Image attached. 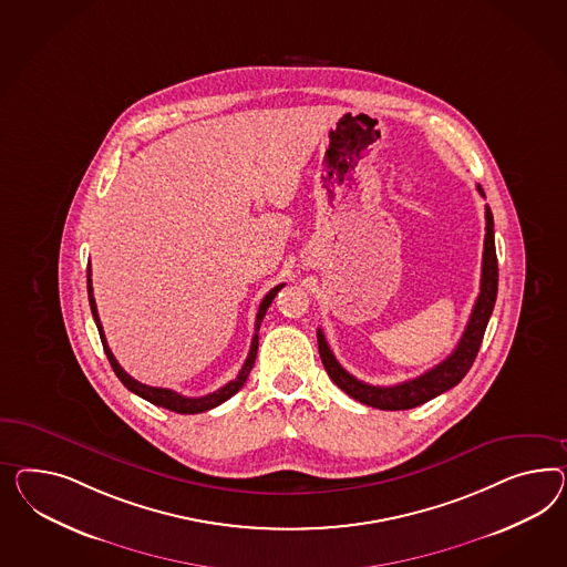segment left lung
Wrapping results in <instances>:
<instances>
[{"label":"left lung","instance_id":"left-lung-1","mask_svg":"<svg viewBox=\"0 0 567 567\" xmlns=\"http://www.w3.org/2000/svg\"><path fill=\"white\" fill-rule=\"evenodd\" d=\"M476 189L485 198L483 187L476 185ZM485 223L487 225H485V247H483L481 292L476 297L471 320L460 338L458 347L440 365L429 369L414 380L396 383V385H369V383L359 382L338 363L334 352L330 351V344L326 342L322 330H318V349H320L323 368L328 371L330 380L337 383L342 392H347L351 399L359 400L373 409L406 411L419 404H425L427 400L444 394L450 388L462 382V378L475 363L476 352L481 349V342L485 337L495 299H497V256H495V235H493V215L489 206H485Z\"/></svg>","mask_w":567,"mask_h":567}]
</instances>
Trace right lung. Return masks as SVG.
<instances>
[{
    "label": "right lung",
    "mask_w": 567,
    "mask_h": 567,
    "mask_svg": "<svg viewBox=\"0 0 567 567\" xmlns=\"http://www.w3.org/2000/svg\"><path fill=\"white\" fill-rule=\"evenodd\" d=\"M86 285H89V303H91L92 318H94V323H96V328H99L103 349H105V354H107L109 363H111V368L115 371V375L122 380L123 385H125L130 392L138 394L140 399L148 400V402H153L156 406H163V409H167V411L179 414H196L210 411V409L223 404L225 400H229L233 394H237V392L244 388V383L247 382V375H249V371H251L254 363H256V354H258V330H260L261 320H264V316H266L270 303L275 301L276 292L285 287V285H278V287H275L272 291L268 292V295L261 299L260 309H258V316H256V334L251 338L249 354H247V359H245L244 368L239 371V375H237L233 382L223 385L220 390L213 392V394H206V396H199V399H187V396H182V394H177V392H173V390H168V388H154V385L140 383L138 380H134L132 375H127V373L123 371L122 365L117 363V359L113 357V352L109 349L107 338H105L103 326H101V320H99V311H96L94 295H92L91 264H89V270H86Z\"/></svg>",
    "instance_id": "1"
}]
</instances>
